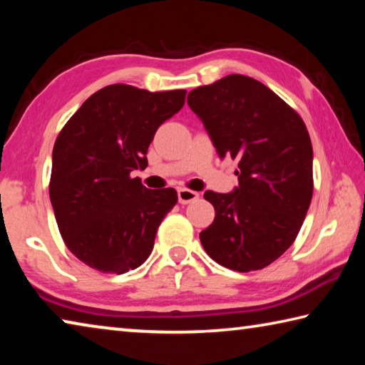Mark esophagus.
Instances as JSON below:
<instances>
[{
	"label": "esophagus",
	"instance_id": "esophagus-1",
	"mask_svg": "<svg viewBox=\"0 0 365 365\" xmlns=\"http://www.w3.org/2000/svg\"><path fill=\"white\" fill-rule=\"evenodd\" d=\"M177 196H178V202H182V205H188V202L196 201L197 197H200V193H196V191L188 190V188H178Z\"/></svg>",
	"mask_w": 365,
	"mask_h": 365
}]
</instances>
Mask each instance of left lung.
<instances>
[{"instance_id": "1", "label": "left lung", "mask_w": 365, "mask_h": 365, "mask_svg": "<svg viewBox=\"0 0 365 365\" xmlns=\"http://www.w3.org/2000/svg\"><path fill=\"white\" fill-rule=\"evenodd\" d=\"M219 158L238 159V187L207 190L215 219L200 233L215 262L237 272L279 259L304 222L312 197V145L296 110L257 80L232 73L188 93Z\"/></svg>"}]
</instances>
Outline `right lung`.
<instances>
[{
  "instance_id": "right-lung-1",
  "label": "right lung",
  "mask_w": 365,
  "mask_h": 365,
  "mask_svg": "<svg viewBox=\"0 0 365 365\" xmlns=\"http://www.w3.org/2000/svg\"><path fill=\"white\" fill-rule=\"evenodd\" d=\"M185 95L104 86L58 135L49 200L66 246L91 269L125 274L151 255L177 191L148 190L132 172L146 169L154 133L183 108Z\"/></svg>"
}]
</instances>
